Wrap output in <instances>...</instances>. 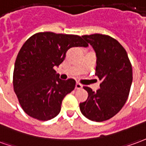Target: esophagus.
Instances as JSON below:
<instances>
[{"label": "esophagus", "mask_w": 146, "mask_h": 146, "mask_svg": "<svg viewBox=\"0 0 146 146\" xmlns=\"http://www.w3.org/2000/svg\"><path fill=\"white\" fill-rule=\"evenodd\" d=\"M82 88V86L80 83H76L75 84V89H81Z\"/></svg>", "instance_id": "esophagus-1"}]
</instances>
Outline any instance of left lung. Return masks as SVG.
<instances>
[{"mask_svg":"<svg viewBox=\"0 0 146 146\" xmlns=\"http://www.w3.org/2000/svg\"><path fill=\"white\" fill-rule=\"evenodd\" d=\"M82 38L95 50L96 75L101 83L96 92L84 86L88 98L79 104L80 110L91 121H107L116 115L127 101L132 83L131 64L125 49L111 36L96 33Z\"/></svg>","mask_w":146,"mask_h":146,"instance_id":"obj_1","label":"left lung"}]
</instances>
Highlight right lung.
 <instances>
[{
    "label": "right lung",
    "mask_w": 146,
    "mask_h": 146,
    "mask_svg": "<svg viewBox=\"0 0 146 146\" xmlns=\"http://www.w3.org/2000/svg\"><path fill=\"white\" fill-rule=\"evenodd\" d=\"M89 44L77 35L44 32L29 37L20 49L13 73L14 91L29 116L48 121L60 113L63 99L75 87L72 78L61 80L54 70L69 49Z\"/></svg>",
    "instance_id": "obj_1"
}]
</instances>
